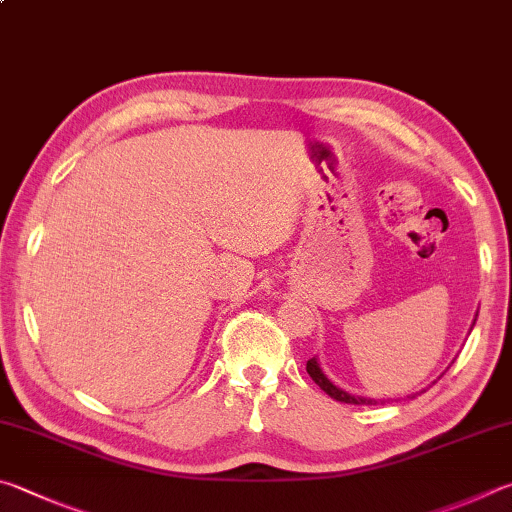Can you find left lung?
<instances>
[{
  "mask_svg": "<svg viewBox=\"0 0 512 512\" xmlns=\"http://www.w3.org/2000/svg\"><path fill=\"white\" fill-rule=\"evenodd\" d=\"M474 321H477V319H474ZM306 371H308L310 378L315 380L319 387L328 393L330 398H335L339 402H346V405H378V400L364 398V396H353V393L339 389L335 382H330L328 375L324 373V369H321V364L317 362V357H312V360H308ZM411 398H414V396H411Z\"/></svg>",
  "mask_w": 512,
  "mask_h": 512,
  "instance_id": "left-lung-1",
  "label": "left lung"
}]
</instances>
